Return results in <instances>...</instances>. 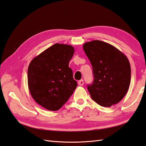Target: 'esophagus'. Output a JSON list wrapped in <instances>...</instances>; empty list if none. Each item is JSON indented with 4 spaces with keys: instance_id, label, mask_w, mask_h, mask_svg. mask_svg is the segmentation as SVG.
Returning a JSON list of instances; mask_svg holds the SVG:
<instances>
[{
    "instance_id": "1",
    "label": "esophagus",
    "mask_w": 146,
    "mask_h": 146,
    "mask_svg": "<svg viewBox=\"0 0 146 146\" xmlns=\"http://www.w3.org/2000/svg\"><path fill=\"white\" fill-rule=\"evenodd\" d=\"M78 83L80 86H83V84H84V81H83V80H80V81H78Z\"/></svg>"
}]
</instances>
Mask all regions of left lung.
Wrapping results in <instances>:
<instances>
[{
	"label": "left lung",
	"instance_id": "8db88e82",
	"mask_svg": "<svg viewBox=\"0 0 146 146\" xmlns=\"http://www.w3.org/2000/svg\"><path fill=\"white\" fill-rule=\"evenodd\" d=\"M92 65L94 80L88 85L92 98L102 107H111L125 97L131 83V70L126 56L108 43L98 40L83 46Z\"/></svg>",
	"mask_w": 146,
	"mask_h": 146
}]
</instances>
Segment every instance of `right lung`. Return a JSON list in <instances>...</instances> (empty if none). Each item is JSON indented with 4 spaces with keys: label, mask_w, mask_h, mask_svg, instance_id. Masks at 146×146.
Instances as JSON below:
<instances>
[{
    "label": "right lung",
    "mask_w": 146,
    "mask_h": 146,
    "mask_svg": "<svg viewBox=\"0 0 146 146\" xmlns=\"http://www.w3.org/2000/svg\"><path fill=\"white\" fill-rule=\"evenodd\" d=\"M75 49L56 43L33 59L27 70L30 94L36 103L51 111L60 109L77 86L68 66Z\"/></svg>",
    "instance_id": "1"
}]
</instances>
